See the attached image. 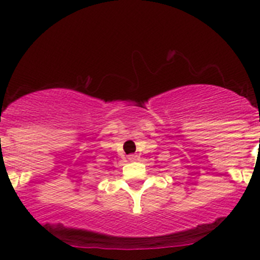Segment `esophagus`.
Returning <instances> with one entry per match:
<instances>
[{"instance_id":"1","label":"esophagus","mask_w":260,"mask_h":260,"mask_svg":"<svg viewBox=\"0 0 260 260\" xmlns=\"http://www.w3.org/2000/svg\"><path fill=\"white\" fill-rule=\"evenodd\" d=\"M127 158L130 160V161H134V160H138V158H139V156H138V155H128Z\"/></svg>"}]
</instances>
